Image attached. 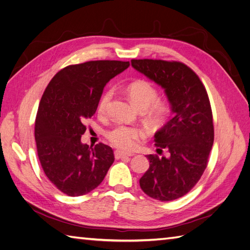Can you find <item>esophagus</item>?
<instances>
[{
    "label": "esophagus",
    "instance_id": "1",
    "mask_svg": "<svg viewBox=\"0 0 250 250\" xmlns=\"http://www.w3.org/2000/svg\"><path fill=\"white\" fill-rule=\"evenodd\" d=\"M131 155H132V154H128V153L122 152V151H119V150L115 151V156H116L117 160H119V158H123V157H129V156H131Z\"/></svg>",
    "mask_w": 250,
    "mask_h": 250
}]
</instances>
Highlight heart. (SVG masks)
Listing matches in <instances>:
<instances>
[{"label": "heart", "mask_w": 250, "mask_h": 250, "mask_svg": "<svg viewBox=\"0 0 250 250\" xmlns=\"http://www.w3.org/2000/svg\"><path fill=\"white\" fill-rule=\"evenodd\" d=\"M126 93L132 103L139 109H148V118L152 122H160L168 112V104L164 100L157 99L156 87L146 80H135L126 86ZM113 96L111 88L105 89L98 101V112L104 115L107 111ZM106 138L113 146L125 151L132 150L138 142L144 137V132L137 127L118 125L106 131Z\"/></svg>", "instance_id": "b5f03b06"}]
</instances>
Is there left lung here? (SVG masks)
<instances>
[{
    "label": "left lung",
    "mask_w": 250,
    "mask_h": 250,
    "mask_svg": "<svg viewBox=\"0 0 250 250\" xmlns=\"http://www.w3.org/2000/svg\"><path fill=\"white\" fill-rule=\"evenodd\" d=\"M131 65L165 89L174 115L154 135L157 152L166 149L169 156L147 155L150 166L140 179L141 188L156 200L180 198L202 176L214 143L207 89L197 74L183 62L132 59Z\"/></svg>",
    "instance_id": "1"
}]
</instances>
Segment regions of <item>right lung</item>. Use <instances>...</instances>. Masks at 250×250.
Returning <instances> with one entry per match:
<instances>
[{
	"label": "right lung",
	"instance_id": "add662e5",
	"mask_svg": "<svg viewBox=\"0 0 250 250\" xmlns=\"http://www.w3.org/2000/svg\"><path fill=\"white\" fill-rule=\"evenodd\" d=\"M129 62L94 60L71 64L52 78L35 120V141L42 168L60 192L76 197L99 186L115 161L112 149L81 143L85 123L97 110L106 83Z\"/></svg>",
	"mask_w": 250,
	"mask_h": 250
}]
</instances>
